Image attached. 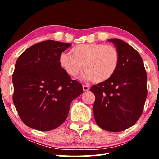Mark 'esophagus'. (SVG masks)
<instances>
[{"instance_id": "34e87169", "label": "esophagus", "mask_w": 159, "mask_h": 159, "mask_svg": "<svg viewBox=\"0 0 159 159\" xmlns=\"http://www.w3.org/2000/svg\"><path fill=\"white\" fill-rule=\"evenodd\" d=\"M83 89L84 91H88L90 90V87L88 85H83Z\"/></svg>"}]
</instances>
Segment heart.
Masks as SVG:
<instances>
[{"label": "heart", "mask_w": 159, "mask_h": 159, "mask_svg": "<svg viewBox=\"0 0 159 159\" xmlns=\"http://www.w3.org/2000/svg\"><path fill=\"white\" fill-rule=\"evenodd\" d=\"M71 53H61L59 63L72 77L77 76L83 67L85 71L82 76L83 79L102 83L111 79L119 66V52L113 45L79 44L72 48Z\"/></svg>", "instance_id": "heart-1"}]
</instances>
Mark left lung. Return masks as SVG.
<instances>
[{
    "mask_svg": "<svg viewBox=\"0 0 159 159\" xmlns=\"http://www.w3.org/2000/svg\"><path fill=\"white\" fill-rule=\"evenodd\" d=\"M119 52L120 63L111 79L93 85L94 117L99 127L120 132L133 126L143 111L147 96V72L140 55L118 39L108 40Z\"/></svg>",
    "mask_w": 159,
    "mask_h": 159,
    "instance_id": "left-lung-1",
    "label": "left lung"
}]
</instances>
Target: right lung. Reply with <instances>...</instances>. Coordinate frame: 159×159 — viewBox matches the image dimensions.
Listing matches in <instances>:
<instances>
[{"instance_id": "right-lung-1", "label": "right lung", "mask_w": 159, "mask_h": 159, "mask_svg": "<svg viewBox=\"0 0 159 159\" xmlns=\"http://www.w3.org/2000/svg\"><path fill=\"white\" fill-rule=\"evenodd\" d=\"M71 44L42 41L18 57L12 74V99L21 120L40 131L57 128L68 116L71 102L83 93L82 84L61 68L59 57Z\"/></svg>"}]
</instances>
